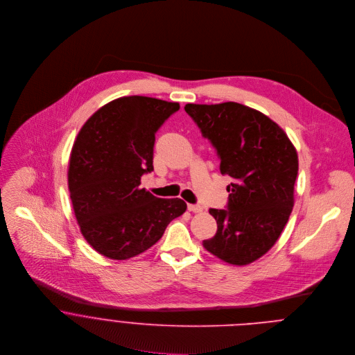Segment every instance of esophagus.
<instances>
[{"mask_svg":"<svg viewBox=\"0 0 355 355\" xmlns=\"http://www.w3.org/2000/svg\"><path fill=\"white\" fill-rule=\"evenodd\" d=\"M187 209H189L190 211H194V213H200V211L202 210V206H200V205H191V203H190V205L187 206Z\"/></svg>","mask_w":355,"mask_h":355,"instance_id":"1","label":"esophagus"}]
</instances>
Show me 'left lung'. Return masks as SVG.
Returning <instances> with one entry per match:
<instances>
[{"instance_id": "obj_1", "label": "left lung", "mask_w": 355, "mask_h": 355, "mask_svg": "<svg viewBox=\"0 0 355 355\" xmlns=\"http://www.w3.org/2000/svg\"><path fill=\"white\" fill-rule=\"evenodd\" d=\"M184 110L220 158L227 209H210L217 232L203 248L232 265L252 263L268 253L294 206L298 154L287 134L263 113L238 102L187 103Z\"/></svg>"}]
</instances>
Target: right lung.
<instances>
[{"label":"right lung","instance_id":"obj_1","mask_svg":"<svg viewBox=\"0 0 355 355\" xmlns=\"http://www.w3.org/2000/svg\"><path fill=\"white\" fill-rule=\"evenodd\" d=\"M179 107L152 97H121L79 131L68 189L82 235L103 257L128 259L146 252L186 211L180 198H157L139 189L142 175L153 171L155 132Z\"/></svg>","mask_w":355,"mask_h":355}]
</instances>
